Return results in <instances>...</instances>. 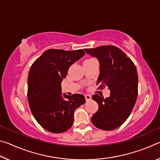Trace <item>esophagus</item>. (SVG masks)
Listing matches in <instances>:
<instances>
[{
  "instance_id": "esophagus-1",
  "label": "esophagus",
  "mask_w": 160,
  "mask_h": 160,
  "mask_svg": "<svg viewBox=\"0 0 160 160\" xmlns=\"http://www.w3.org/2000/svg\"><path fill=\"white\" fill-rule=\"evenodd\" d=\"M85 97L86 101H90V100L92 99V97L91 95H90V94H85Z\"/></svg>"
}]
</instances>
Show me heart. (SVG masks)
Instances as JSON below:
<instances>
[{
  "label": "heart",
  "instance_id": "1",
  "mask_svg": "<svg viewBox=\"0 0 160 160\" xmlns=\"http://www.w3.org/2000/svg\"><path fill=\"white\" fill-rule=\"evenodd\" d=\"M92 60H95V58H88V59H86L85 61H92Z\"/></svg>",
  "mask_w": 160,
  "mask_h": 160
}]
</instances>
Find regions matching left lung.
Wrapping results in <instances>:
<instances>
[{
  "mask_svg": "<svg viewBox=\"0 0 160 160\" xmlns=\"http://www.w3.org/2000/svg\"><path fill=\"white\" fill-rule=\"evenodd\" d=\"M85 51L99 61L98 89L107 86L111 91L106 99L96 94L92 97L99 105L97 112L92 116V122L99 129L112 131L125 122L136 102L138 85L136 67L123 51L114 46H101Z\"/></svg>",
  "mask_w": 160,
  "mask_h": 160,
  "instance_id": "left-lung-1",
  "label": "left lung"
}]
</instances>
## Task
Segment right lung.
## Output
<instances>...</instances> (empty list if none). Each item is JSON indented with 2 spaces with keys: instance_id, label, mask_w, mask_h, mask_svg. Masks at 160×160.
<instances>
[{
  "instance_id": "1",
  "label": "right lung",
  "mask_w": 160,
  "mask_h": 160,
  "mask_svg": "<svg viewBox=\"0 0 160 160\" xmlns=\"http://www.w3.org/2000/svg\"><path fill=\"white\" fill-rule=\"evenodd\" d=\"M82 49H48L32 65L28 75L29 106L38 123L53 133L66 132L73 123L75 110L85 102L82 94L61 96V82L72 64L82 57Z\"/></svg>"
}]
</instances>
